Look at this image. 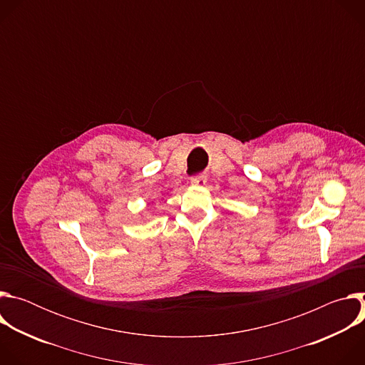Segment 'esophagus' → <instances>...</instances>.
I'll list each match as a JSON object with an SVG mask.
<instances>
[{"label":"esophagus","instance_id":"34e87169","mask_svg":"<svg viewBox=\"0 0 365 365\" xmlns=\"http://www.w3.org/2000/svg\"><path fill=\"white\" fill-rule=\"evenodd\" d=\"M190 183L195 186H203L206 183V176L205 175H195L190 178Z\"/></svg>","mask_w":365,"mask_h":365}]
</instances>
